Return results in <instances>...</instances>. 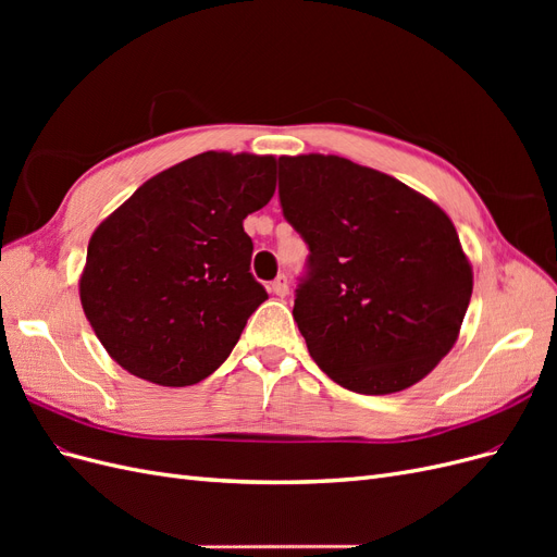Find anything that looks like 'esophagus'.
I'll return each mask as SVG.
<instances>
[{
	"mask_svg": "<svg viewBox=\"0 0 557 557\" xmlns=\"http://www.w3.org/2000/svg\"><path fill=\"white\" fill-rule=\"evenodd\" d=\"M272 293L276 297H285L290 293V285H288V276H278L274 283H272Z\"/></svg>",
	"mask_w": 557,
	"mask_h": 557,
	"instance_id": "34e87169",
	"label": "esophagus"
}]
</instances>
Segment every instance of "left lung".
Listing matches in <instances>:
<instances>
[{"mask_svg":"<svg viewBox=\"0 0 557 557\" xmlns=\"http://www.w3.org/2000/svg\"><path fill=\"white\" fill-rule=\"evenodd\" d=\"M309 274L293 315L315 364L360 395L407 391L458 342L474 274L442 207L339 156L278 158Z\"/></svg>","mask_w":557,"mask_h":557,"instance_id":"1","label":"left lung"}]
</instances>
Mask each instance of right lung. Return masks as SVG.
Returning a JSON list of instances; mask_svg holds the SVG:
<instances>
[{
	"instance_id": "1",
	"label": "right lung",
	"mask_w": 557,
	"mask_h": 557,
	"mask_svg": "<svg viewBox=\"0 0 557 557\" xmlns=\"http://www.w3.org/2000/svg\"><path fill=\"white\" fill-rule=\"evenodd\" d=\"M276 190V158L207 150L148 178L92 232L83 311L132 376L183 387L213 374L267 299L244 218Z\"/></svg>"
}]
</instances>
